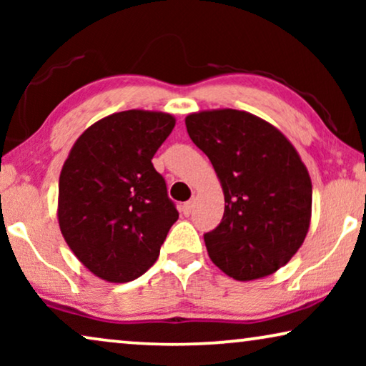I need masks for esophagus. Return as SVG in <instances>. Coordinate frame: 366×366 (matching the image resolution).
I'll list each match as a JSON object with an SVG mask.
<instances>
[{"label":"esophagus","mask_w":366,"mask_h":366,"mask_svg":"<svg viewBox=\"0 0 366 366\" xmlns=\"http://www.w3.org/2000/svg\"><path fill=\"white\" fill-rule=\"evenodd\" d=\"M193 208H194V199H189V202H187L182 207V213L184 214V217H189L193 212Z\"/></svg>","instance_id":"34e87169"}]
</instances>
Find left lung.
<instances>
[{
    "label": "left lung",
    "instance_id": "1",
    "mask_svg": "<svg viewBox=\"0 0 366 366\" xmlns=\"http://www.w3.org/2000/svg\"><path fill=\"white\" fill-rule=\"evenodd\" d=\"M224 194L222 223L204 234L217 267L238 282L268 277L298 252L312 219V179L288 138L239 109L184 118Z\"/></svg>",
    "mask_w": 366,
    "mask_h": 366
}]
</instances>
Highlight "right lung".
Masks as SVG:
<instances>
[{"instance_id":"right-lung-1","label":"right lung","mask_w":366,"mask_h":366,"mask_svg":"<svg viewBox=\"0 0 366 366\" xmlns=\"http://www.w3.org/2000/svg\"><path fill=\"white\" fill-rule=\"evenodd\" d=\"M174 123L163 112L113 113L84 129L63 164L59 229L74 257L104 282L142 277L178 219L152 163Z\"/></svg>"}]
</instances>
